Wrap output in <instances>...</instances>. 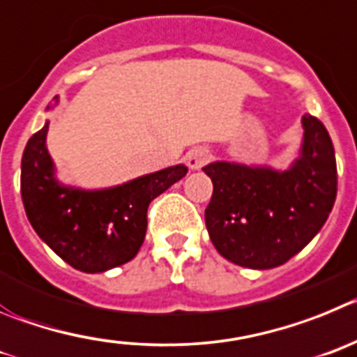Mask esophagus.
<instances>
[{"label": "esophagus", "mask_w": 357, "mask_h": 357, "mask_svg": "<svg viewBox=\"0 0 357 357\" xmlns=\"http://www.w3.org/2000/svg\"><path fill=\"white\" fill-rule=\"evenodd\" d=\"M210 160H211V151L206 149V147H197V149L190 151V153L186 155V163H188V167L194 169V171L201 169L202 165H206Z\"/></svg>", "instance_id": "34e87169"}]
</instances>
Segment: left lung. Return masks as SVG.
Instances as JSON below:
<instances>
[{
  "instance_id": "8db88e82",
  "label": "left lung",
  "mask_w": 357,
  "mask_h": 357,
  "mask_svg": "<svg viewBox=\"0 0 357 357\" xmlns=\"http://www.w3.org/2000/svg\"><path fill=\"white\" fill-rule=\"evenodd\" d=\"M301 156L288 171L215 162L204 211L211 243L231 263L274 268L303 250L322 229L336 199L335 147L326 126L304 115Z\"/></svg>"
}]
</instances>
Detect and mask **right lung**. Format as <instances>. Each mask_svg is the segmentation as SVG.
Instances as JSON below:
<instances>
[{
    "instance_id": "add662e5",
    "label": "right lung",
    "mask_w": 357,
    "mask_h": 357,
    "mask_svg": "<svg viewBox=\"0 0 357 357\" xmlns=\"http://www.w3.org/2000/svg\"><path fill=\"white\" fill-rule=\"evenodd\" d=\"M50 108V107H47ZM47 126L28 140L21 197L35 233L76 271L105 272L133 259L146 238L149 202L186 174L174 165L107 190L86 192L54 179Z\"/></svg>"
}]
</instances>
